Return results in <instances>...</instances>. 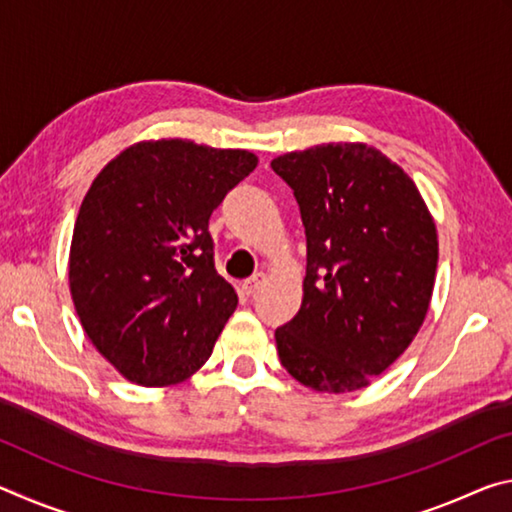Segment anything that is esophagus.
<instances>
[{
	"label": "esophagus",
	"instance_id": "obj_1",
	"mask_svg": "<svg viewBox=\"0 0 512 512\" xmlns=\"http://www.w3.org/2000/svg\"><path fill=\"white\" fill-rule=\"evenodd\" d=\"M264 284H266V275L264 273H257L255 277H250L248 282L241 284V291H244L248 298H253L255 293L264 287Z\"/></svg>",
	"mask_w": 512,
	"mask_h": 512
}]
</instances>
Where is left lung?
Listing matches in <instances>:
<instances>
[{"label":"left lung","instance_id":"1","mask_svg":"<svg viewBox=\"0 0 512 512\" xmlns=\"http://www.w3.org/2000/svg\"><path fill=\"white\" fill-rule=\"evenodd\" d=\"M307 232L302 305L275 329L293 379L318 393L370 386L427 318L438 232L400 164L363 142H329L271 162Z\"/></svg>","mask_w":512,"mask_h":512}]
</instances>
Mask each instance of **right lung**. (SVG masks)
Segmentation results:
<instances>
[{
  "mask_svg": "<svg viewBox=\"0 0 512 512\" xmlns=\"http://www.w3.org/2000/svg\"><path fill=\"white\" fill-rule=\"evenodd\" d=\"M257 162L246 149L162 137L131 144L92 180L69 246V293L121 377L164 388L210 359L237 291L216 273L207 223Z\"/></svg>",
  "mask_w": 512,
  "mask_h": 512,
  "instance_id": "obj_1",
  "label": "right lung"
}]
</instances>
